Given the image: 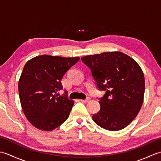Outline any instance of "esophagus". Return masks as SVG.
Segmentation results:
<instances>
[{"label":"esophagus","mask_w":161,"mask_h":161,"mask_svg":"<svg viewBox=\"0 0 161 161\" xmlns=\"http://www.w3.org/2000/svg\"><path fill=\"white\" fill-rule=\"evenodd\" d=\"M90 100H91V99H90L89 97H88V98H86V99H85V100H80V101L82 102H85V103H86V102H89Z\"/></svg>","instance_id":"1"}]
</instances>
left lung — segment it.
Returning <instances> with one entry per match:
<instances>
[{
  "label": "left lung",
  "instance_id": "obj_1",
  "mask_svg": "<svg viewBox=\"0 0 161 161\" xmlns=\"http://www.w3.org/2000/svg\"><path fill=\"white\" fill-rule=\"evenodd\" d=\"M90 68L100 90V110L93 120L109 131L126 127L137 116L143 103L145 77L136 61L121 52H107L81 58Z\"/></svg>",
  "mask_w": 161,
  "mask_h": 161
}]
</instances>
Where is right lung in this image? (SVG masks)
Returning <instances> with one entry per match:
<instances>
[{
	"label": "right lung",
	"instance_id": "1",
	"mask_svg": "<svg viewBox=\"0 0 161 161\" xmlns=\"http://www.w3.org/2000/svg\"><path fill=\"white\" fill-rule=\"evenodd\" d=\"M80 57L40 55L27 61L19 81L20 104L28 121L42 131L59 126L70 115L74 101L65 95L61 80Z\"/></svg>",
	"mask_w": 161,
	"mask_h": 161
}]
</instances>
